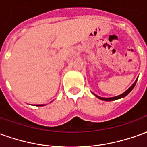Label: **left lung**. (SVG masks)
<instances>
[{"mask_svg": "<svg viewBox=\"0 0 147 147\" xmlns=\"http://www.w3.org/2000/svg\"><path fill=\"white\" fill-rule=\"evenodd\" d=\"M136 82H137V80H136V82H135V83H133L132 85H131V86H130V87H129V88H128V89L127 90H126V91H125V92L123 93L122 94H120V95L116 96V97H113V98H102V97H99V96H98V95H96V94H94V93H93V94H94V95H95L96 97L98 98L101 99V100H102V101H107V102H110V101H115V100H117V99H120V98H124L125 96L127 95V94H129V93L131 92V90H132L133 88L135 87V86H136Z\"/></svg>", "mask_w": 147, "mask_h": 147, "instance_id": "8db88e82", "label": "left lung"}]
</instances>
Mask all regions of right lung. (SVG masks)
Masks as SVG:
<instances>
[{
    "label": "right lung",
    "mask_w": 147,
    "mask_h": 147,
    "mask_svg": "<svg viewBox=\"0 0 147 147\" xmlns=\"http://www.w3.org/2000/svg\"><path fill=\"white\" fill-rule=\"evenodd\" d=\"M38 105V106H43L44 105Z\"/></svg>",
    "instance_id": "right-lung-1"
}]
</instances>
